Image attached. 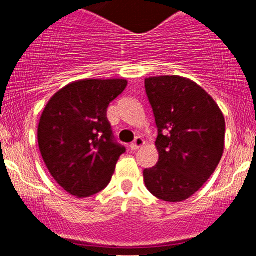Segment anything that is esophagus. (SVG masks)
Segmentation results:
<instances>
[{"label":"esophagus","mask_w":256,"mask_h":256,"mask_svg":"<svg viewBox=\"0 0 256 256\" xmlns=\"http://www.w3.org/2000/svg\"><path fill=\"white\" fill-rule=\"evenodd\" d=\"M144 144V141L142 138H136L135 141H134V142L130 144V147H131V150H132V151H136V150H138L140 147H142Z\"/></svg>","instance_id":"obj_1"}]
</instances>
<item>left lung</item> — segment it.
<instances>
[{
    "instance_id": "8db88e82",
    "label": "left lung",
    "mask_w": 256,
    "mask_h": 256,
    "mask_svg": "<svg viewBox=\"0 0 256 256\" xmlns=\"http://www.w3.org/2000/svg\"><path fill=\"white\" fill-rule=\"evenodd\" d=\"M158 135V162L144 170L147 190L158 200L182 202L216 171L224 151L226 120L213 98L178 76L144 79Z\"/></svg>"
}]
</instances>
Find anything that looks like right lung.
Instances as JSON below:
<instances>
[{"label": "right lung", "mask_w": 256, "mask_h": 256, "mask_svg": "<svg viewBox=\"0 0 256 256\" xmlns=\"http://www.w3.org/2000/svg\"><path fill=\"white\" fill-rule=\"evenodd\" d=\"M125 79H85L52 96L38 125V144L48 171L72 196L104 190L126 148L114 138L109 104L125 90Z\"/></svg>", "instance_id": "obj_1"}]
</instances>
